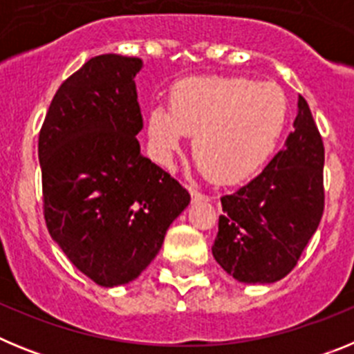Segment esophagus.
<instances>
[{
  "label": "esophagus",
  "instance_id": "1",
  "mask_svg": "<svg viewBox=\"0 0 354 354\" xmlns=\"http://www.w3.org/2000/svg\"><path fill=\"white\" fill-rule=\"evenodd\" d=\"M189 193H192L193 200H211V196L205 195V193H202V192H198V189H189Z\"/></svg>",
  "mask_w": 354,
  "mask_h": 354
}]
</instances>
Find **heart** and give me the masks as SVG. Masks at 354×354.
Wrapping results in <instances>:
<instances>
[{"label":"heart","mask_w":354,"mask_h":354,"mask_svg":"<svg viewBox=\"0 0 354 354\" xmlns=\"http://www.w3.org/2000/svg\"><path fill=\"white\" fill-rule=\"evenodd\" d=\"M287 120V97L274 83L246 77H192L175 84L170 108L154 104L147 115L149 149L170 168L187 136L193 154L216 179H245L264 165Z\"/></svg>","instance_id":"1"}]
</instances>
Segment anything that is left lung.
Segmentation results:
<instances>
[{
  "label": "left lung",
  "instance_id": "obj_1",
  "mask_svg": "<svg viewBox=\"0 0 354 354\" xmlns=\"http://www.w3.org/2000/svg\"><path fill=\"white\" fill-rule=\"evenodd\" d=\"M324 145L299 95L283 149L246 186L221 196L216 262L245 283H273L294 270L324 211Z\"/></svg>",
  "mask_w": 354,
  "mask_h": 354
}]
</instances>
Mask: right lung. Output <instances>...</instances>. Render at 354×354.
I'll return each instance as SVG.
<instances>
[{
    "instance_id": "1",
    "label": "right lung",
    "mask_w": 354,
    "mask_h": 354,
    "mask_svg": "<svg viewBox=\"0 0 354 354\" xmlns=\"http://www.w3.org/2000/svg\"><path fill=\"white\" fill-rule=\"evenodd\" d=\"M142 65L120 55L90 58L62 83L39 134L49 234L102 287L138 278L192 200L140 150Z\"/></svg>"
}]
</instances>
